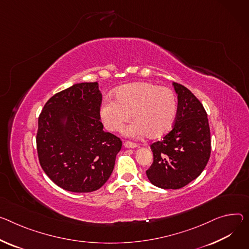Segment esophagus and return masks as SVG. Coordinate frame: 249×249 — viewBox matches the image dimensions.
Here are the masks:
<instances>
[{
  "mask_svg": "<svg viewBox=\"0 0 249 249\" xmlns=\"http://www.w3.org/2000/svg\"><path fill=\"white\" fill-rule=\"evenodd\" d=\"M124 147H125V148L134 149V148H137L138 145H137L136 143H133V142H130V141H126V142H124Z\"/></svg>",
  "mask_w": 249,
  "mask_h": 249,
  "instance_id": "1",
  "label": "esophagus"
}]
</instances>
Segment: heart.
Returning a JSON list of instances; mask_svg holds the SVG:
<instances>
[{"label": "heart", "mask_w": 249, "mask_h": 249, "mask_svg": "<svg viewBox=\"0 0 249 249\" xmlns=\"http://www.w3.org/2000/svg\"><path fill=\"white\" fill-rule=\"evenodd\" d=\"M114 100L105 99L99 108V116L109 131L124 130L128 137L159 138L171 129L178 110L176 94L168 87L152 82H134L119 87Z\"/></svg>", "instance_id": "b5f03b06"}]
</instances>
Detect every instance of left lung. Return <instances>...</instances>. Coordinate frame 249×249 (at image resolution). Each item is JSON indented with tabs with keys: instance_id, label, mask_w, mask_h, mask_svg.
Instances as JSON below:
<instances>
[{
	"instance_id": "8db88e82",
	"label": "left lung",
	"mask_w": 249,
	"mask_h": 249,
	"mask_svg": "<svg viewBox=\"0 0 249 249\" xmlns=\"http://www.w3.org/2000/svg\"><path fill=\"white\" fill-rule=\"evenodd\" d=\"M178 110L173 129L151 145L154 160L146 171L150 182L161 189L177 190L196 178L211 156V132L207 112L182 84L173 83Z\"/></svg>"
}]
</instances>
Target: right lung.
<instances>
[{"mask_svg": "<svg viewBox=\"0 0 249 249\" xmlns=\"http://www.w3.org/2000/svg\"><path fill=\"white\" fill-rule=\"evenodd\" d=\"M101 101L97 82L76 83L50 98L38 117L39 164L65 191L94 192L114 169L122 142L103 130Z\"/></svg>", "mask_w": 249, "mask_h": 249, "instance_id": "1", "label": "right lung"}]
</instances>
